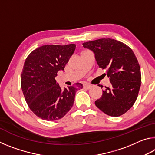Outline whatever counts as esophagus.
<instances>
[{"label":"esophagus","mask_w":155,"mask_h":155,"mask_svg":"<svg viewBox=\"0 0 155 155\" xmlns=\"http://www.w3.org/2000/svg\"><path fill=\"white\" fill-rule=\"evenodd\" d=\"M83 87H84V88H86V89H87V90H89V89H90L91 87V85H89V84H84Z\"/></svg>","instance_id":"34e87169"}]
</instances>
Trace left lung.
<instances>
[{"instance_id": "8db88e82", "label": "left lung", "mask_w": 155, "mask_h": 155, "mask_svg": "<svg viewBox=\"0 0 155 155\" xmlns=\"http://www.w3.org/2000/svg\"><path fill=\"white\" fill-rule=\"evenodd\" d=\"M92 51L99 68L107 70L110 79L103 95L95 101L104 114L117 117L134 104L141 86L140 66L134 52L127 44L111 38H102L83 44Z\"/></svg>"}]
</instances>
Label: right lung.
I'll list each match as a JSON object with an SVG mask.
<instances>
[{
  "label": "right lung",
  "instance_id": "add662e5",
  "mask_svg": "<svg viewBox=\"0 0 155 155\" xmlns=\"http://www.w3.org/2000/svg\"><path fill=\"white\" fill-rule=\"evenodd\" d=\"M76 44L44 45L33 51L25 60L21 74V88L28 107L40 118L54 121L70 111L76 91L83 88L77 83L61 90L55 77L64 70Z\"/></svg>",
  "mask_w": 155,
  "mask_h": 155
}]
</instances>
